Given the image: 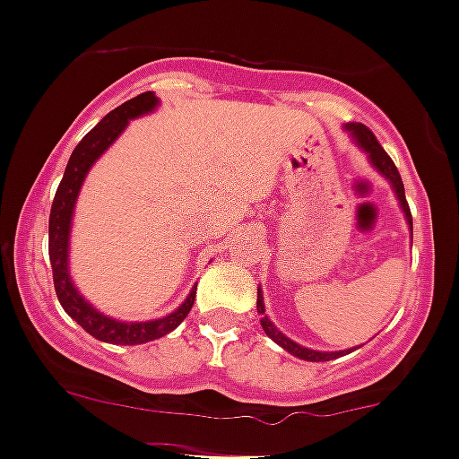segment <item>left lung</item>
<instances>
[{"instance_id":"obj_1","label":"left lung","mask_w":459,"mask_h":459,"mask_svg":"<svg viewBox=\"0 0 459 459\" xmlns=\"http://www.w3.org/2000/svg\"><path fill=\"white\" fill-rule=\"evenodd\" d=\"M346 131L352 135V140H355V143L359 144V147L364 149L366 153H368L370 165H373L375 169H377L379 174H382L385 180H390V185H393V189H394V196H397L399 205H402V210H403V216H406L408 228H411V231H412V216H411V210H408L406 194H403L402 176H399V171H397V167H394V162L390 160L388 153L384 152V147L377 143V138H375V134H373V131H370L366 125H361V122H348ZM256 310H258V315H261V325H263V330H265L267 337H270L272 342L279 343V346L283 348V351H288L290 355L299 357V359H306V361H330V359H337V357H343V352H351V351H339V352L310 351V348L299 346L297 342H292V339L285 337V334L281 333V330H276V325L272 324L270 319H267L265 306H263L261 288H258Z\"/></svg>"}]
</instances>
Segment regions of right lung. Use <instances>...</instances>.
Masks as SVG:
<instances>
[{"label": "right lung", "mask_w": 459, "mask_h": 459, "mask_svg": "<svg viewBox=\"0 0 459 459\" xmlns=\"http://www.w3.org/2000/svg\"><path fill=\"white\" fill-rule=\"evenodd\" d=\"M158 107V98L153 91L140 93L138 98L120 104L113 108L108 116H104L74 149L66 165L62 183L57 187L56 198H53L51 219H48V258L53 267V283H56V294L60 299L62 307L71 319L77 321L91 337L107 343H117V346H135V343H147L153 339H160L169 334L171 330L183 324L185 316L189 315L196 299V285L192 288L189 297L185 299L183 306L171 315L153 321H117L111 316L95 310L84 297L75 290L74 281L69 274V236L71 221H74V207L80 194L82 183L86 174L93 167V162L116 143L117 135L125 131L129 120L143 116V113L153 111Z\"/></svg>", "instance_id": "right-lung-1"}]
</instances>
